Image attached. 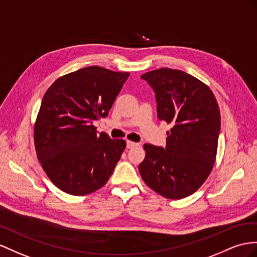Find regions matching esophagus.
Wrapping results in <instances>:
<instances>
[{
  "label": "esophagus",
  "instance_id": "34e87169",
  "mask_svg": "<svg viewBox=\"0 0 257 257\" xmlns=\"http://www.w3.org/2000/svg\"><path fill=\"white\" fill-rule=\"evenodd\" d=\"M139 146H140L139 143L127 140V149H134V148H136V147H139Z\"/></svg>",
  "mask_w": 257,
  "mask_h": 257
}]
</instances>
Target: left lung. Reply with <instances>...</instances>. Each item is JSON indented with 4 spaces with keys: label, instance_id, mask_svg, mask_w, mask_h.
<instances>
[{
    "label": "left lung",
    "instance_id": "left-lung-1",
    "mask_svg": "<svg viewBox=\"0 0 257 257\" xmlns=\"http://www.w3.org/2000/svg\"><path fill=\"white\" fill-rule=\"evenodd\" d=\"M141 78L155 92L157 117L172 129L165 148L144 144L140 175L162 196L183 199L194 193L213 169L220 130L218 104L205 83L185 71L160 68Z\"/></svg>",
    "mask_w": 257,
    "mask_h": 257
}]
</instances>
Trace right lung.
Returning <instances> with one entry per match:
<instances>
[{"mask_svg": "<svg viewBox=\"0 0 257 257\" xmlns=\"http://www.w3.org/2000/svg\"><path fill=\"white\" fill-rule=\"evenodd\" d=\"M129 72L89 66L62 76L45 92L35 123L39 162L51 181L71 195H87L107 182L126 141L97 135Z\"/></svg>", "mask_w": 257, "mask_h": 257, "instance_id": "1", "label": "right lung"}]
</instances>
